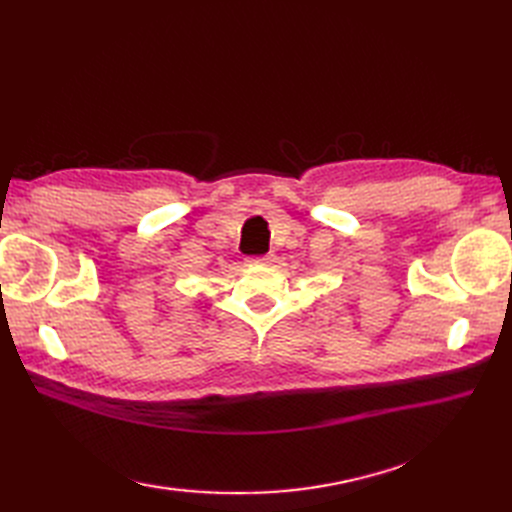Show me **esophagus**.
<instances>
[{"mask_svg": "<svg viewBox=\"0 0 512 512\" xmlns=\"http://www.w3.org/2000/svg\"><path fill=\"white\" fill-rule=\"evenodd\" d=\"M250 262H254V265H271L273 256H258V258H252Z\"/></svg>", "mask_w": 512, "mask_h": 512, "instance_id": "34e87169", "label": "esophagus"}]
</instances>
